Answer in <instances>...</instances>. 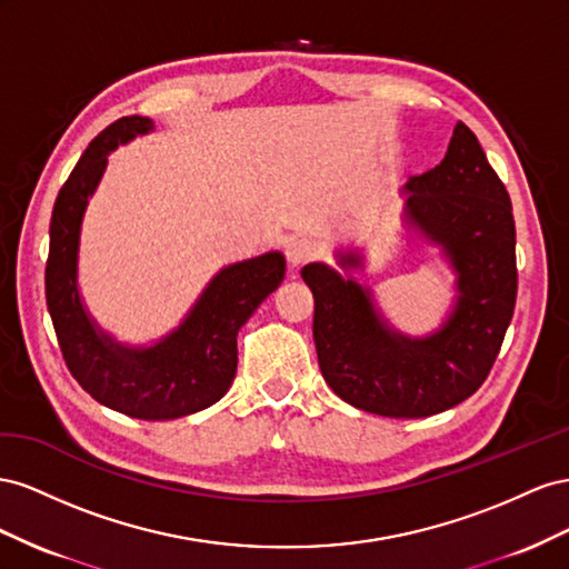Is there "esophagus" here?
<instances>
[{
  "instance_id": "34e87169",
  "label": "esophagus",
  "mask_w": 569,
  "mask_h": 569,
  "mask_svg": "<svg viewBox=\"0 0 569 569\" xmlns=\"http://www.w3.org/2000/svg\"><path fill=\"white\" fill-rule=\"evenodd\" d=\"M315 257V248L307 240H290L286 246V259L290 269L305 267Z\"/></svg>"
}]
</instances>
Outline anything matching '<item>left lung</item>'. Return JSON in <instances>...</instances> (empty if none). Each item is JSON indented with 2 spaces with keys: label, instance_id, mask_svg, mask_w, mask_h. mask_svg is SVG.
Returning a JSON list of instances; mask_svg holds the SVG:
<instances>
[{
  "label": "left lung",
  "instance_id": "1",
  "mask_svg": "<svg viewBox=\"0 0 569 569\" xmlns=\"http://www.w3.org/2000/svg\"><path fill=\"white\" fill-rule=\"evenodd\" d=\"M408 231L438 248L456 273L443 323L408 336L388 323L357 248L336 250L338 271L302 269L315 296V346L331 391L371 415L417 419L456 408L489 377L517 298L515 219L506 186L477 136L458 121L443 161L402 186Z\"/></svg>",
  "mask_w": 569,
  "mask_h": 569
}]
</instances>
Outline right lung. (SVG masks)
<instances>
[{
    "instance_id": "add662e5",
    "label": "right lung",
    "mask_w": 569,
    "mask_h": 569,
    "mask_svg": "<svg viewBox=\"0 0 569 569\" xmlns=\"http://www.w3.org/2000/svg\"><path fill=\"white\" fill-rule=\"evenodd\" d=\"M154 131L148 117H123L97 136L57 194L50 221L44 296L73 379L107 408L164 421L221 400L236 379L238 331L286 276V257L264 252L223 267L173 331L150 346H128L88 312L78 288L83 217L119 144Z\"/></svg>"
}]
</instances>
